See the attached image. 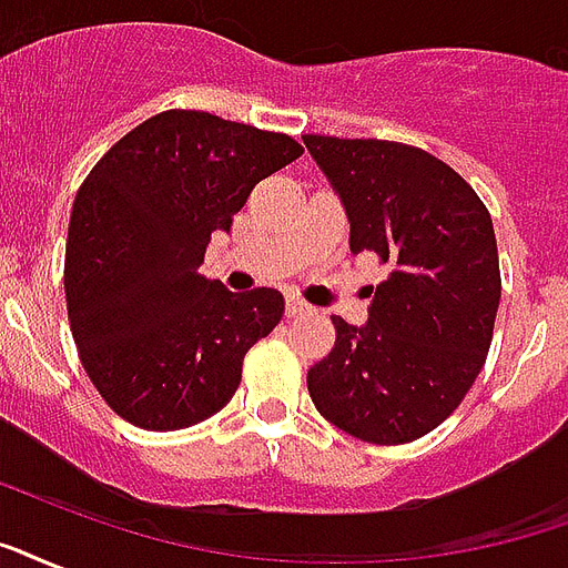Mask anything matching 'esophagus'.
Wrapping results in <instances>:
<instances>
[{"mask_svg": "<svg viewBox=\"0 0 568 568\" xmlns=\"http://www.w3.org/2000/svg\"><path fill=\"white\" fill-rule=\"evenodd\" d=\"M313 313V306L306 301H301V297H288L285 301V318H301V315Z\"/></svg>", "mask_w": 568, "mask_h": 568, "instance_id": "1", "label": "esophagus"}]
</instances>
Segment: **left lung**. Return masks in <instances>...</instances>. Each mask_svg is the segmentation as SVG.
<instances>
[{
	"mask_svg": "<svg viewBox=\"0 0 568 568\" xmlns=\"http://www.w3.org/2000/svg\"><path fill=\"white\" fill-rule=\"evenodd\" d=\"M339 193L352 253L387 265L369 322L333 315L336 345L306 375L327 423L396 447L438 428L486 363L500 303L491 214L456 169L389 140L303 136Z\"/></svg>",
	"mask_w": 568,
	"mask_h": 568,
	"instance_id": "obj_1",
	"label": "left lung"
}]
</instances>
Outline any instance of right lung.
Here are the masks:
<instances>
[{
    "label": "right lung",
    "mask_w": 568,
    "mask_h": 568,
    "mask_svg": "<svg viewBox=\"0 0 568 568\" xmlns=\"http://www.w3.org/2000/svg\"><path fill=\"white\" fill-rule=\"evenodd\" d=\"M303 154L285 133L166 110L124 133L77 190L64 250L82 369L121 419L179 432L235 396L244 354L283 318L276 288L205 280L211 232Z\"/></svg>",
    "instance_id": "obj_1"
}]
</instances>
